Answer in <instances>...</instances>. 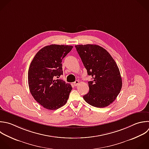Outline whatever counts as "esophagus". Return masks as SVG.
<instances>
[{"mask_svg":"<svg viewBox=\"0 0 149 149\" xmlns=\"http://www.w3.org/2000/svg\"><path fill=\"white\" fill-rule=\"evenodd\" d=\"M79 84V81H78V80H76V81L73 83V85H74V86H77Z\"/></svg>","mask_w":149,"mask_h":149,"instance_id":"34e87169","label":"esophagus"}]
</instances>
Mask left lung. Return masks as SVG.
Listing matches in <instances>:
<instances>
[{
	"instance_id": "1",
	"label": "left lung",
	"mask_w": 149,
	"mask_h": 149,
	"mask_svg": "<svg viewBox=\"0 0 149 149\" xmlns=\"http://www.w3.org/2000/svg\"><path fill=\"white\" fill-rule=\"evenodd\" d=\"M93 80L88 81L89 91L83 96L90 105L104 108L116 99L122 81L119 68L111 55L102 47L92 44L75 45Z\"/></svg>"
}]
</instances>
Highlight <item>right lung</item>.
<instances>
[{
    "label": "right lung",
    "instance_id": "add662e5",
    "mask_svg": "<svg viewBox=\"0 0 149 149\" xmlns=\"http://www.w3.org/2000/svg\"><path fill=\"white\" fill-rule=\"evenodd\" d=\"M72 46L52 44L41 49L34 57L29 69L30 93L36 101L46 109L55 110L68 101L72 86L61 79L62 61Z\"/></svg>",
    "mask_w": 149,
    "mask_h": 149
}]
</instances>
